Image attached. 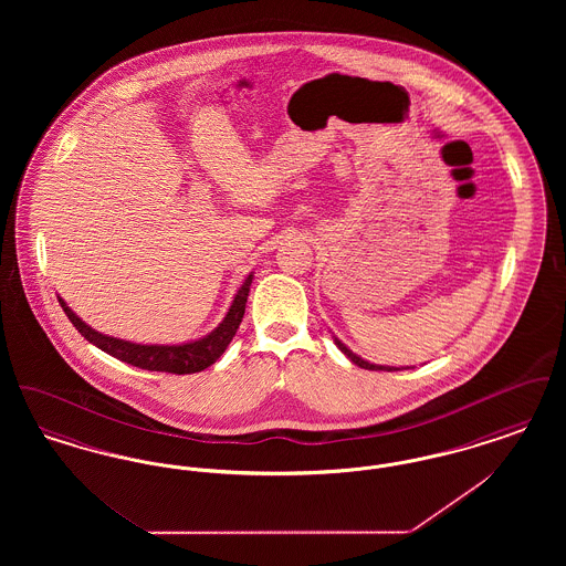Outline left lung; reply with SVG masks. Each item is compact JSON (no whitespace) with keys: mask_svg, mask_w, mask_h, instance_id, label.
Here are the masks:
<instances>
[{"mask_svg":"<svg viewBox=\"0 0 566 566\" xmlns=\"http://www.w3.org/2000/svg\"><path fill=\"white\" fill-rule=\"evenodd\" d=\"M333 342H335V346L339 348V350L344 352L348 358H350L352 363L356 365V367H360V369H369V371H399V369H409V367H390V365H374V363H369V360H365V358H360L358 354H354V352L339 339V337H335L333 335Z\"/></svg>","mask_w":566,"mask_h":566,"instance_id":"1","label":"left lung"}]
</instances>
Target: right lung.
<instances>
[{
  "label": "right lung",
  "mask_w": 566,
  "mask_h": 566,
  "mask_svg": "<svg viewBox=\"0 0 566 566\" xmlns=\"http://www.w3.org/2000/svg\"><path fill=\"white\" fill-rule=\"evenodd\" d=\"M252 277H254V273H250L243 280L240 291L233 296V303H231L227 316L222 318V323L218 324L212 333H208V335H203L195 342L169 344V346H165V344H135V342L104 335V333L95 331L93 326H88L82 318H78L61 296H59V303H61L65 316L78 328L82 337L88 344L97 346L99 350L106 352L109 356H114V358H118L127 365L146 369V371H165V374L187 376V374H197V371H203L210 365H214L216 360L227 350V346L231 344V339L235 337V333L242 324Z\"/></svg>",
  "instance_id": "obj_1"
}]
</instances>
